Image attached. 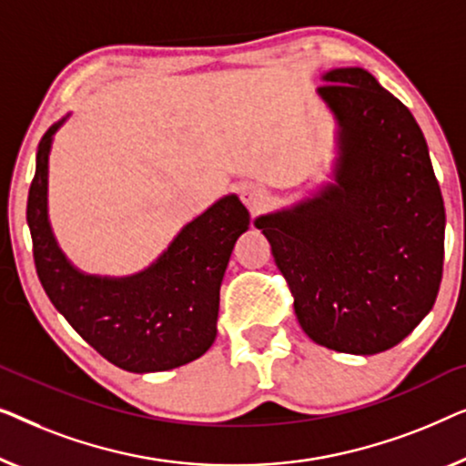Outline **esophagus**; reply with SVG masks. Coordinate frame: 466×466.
<instances>
[{
    "label": "esophagus",
    "instance_id": "1",
    "mask_svg": "<svg viewBox=\"0 0 466 466\" xmlns=\"http://www.w3.org/2000/svg\"><path fill=\"white\" fill-rule=\"evenodd\" d=\"M240 200L245 202L248 211L258 213L266 207L268 189L264 186H259V183H245V186L240 187Z\"/></svg>",
    "mask_w": 466,
    "mask_h": 466
}]
</instances>
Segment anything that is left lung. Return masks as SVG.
I'll return each mask as SVG.
<instances>
[{
    "label": "left lung",
    "instance_id": "1",
    "mask_svg": "<svg viewBox=\"0 0 466 466\" xmlns=\"http://www.w3.org/2000/svg\"><path fill=\"white\" fill-rule=\"evenodd\" d=\"M336 122L329 181L255 218L289 280L306 336L349 355L408 338L435 304L445 208L429 146L405 105L370 71L320 76Z\"/></svg>",
    "mask_w": 466,
    "mask_h": 466
}]
</instances>
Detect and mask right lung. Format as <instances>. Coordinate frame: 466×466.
<instances>
[{"mask_svg":"<svg viewBox=\"0 0 466 466\" xmlns=\"http://www.w3.org/2000/svg\"><path fill=\"white\" fill-rule=\"evenodd\" d=\"M67 114L37 146L27 224L46 296L93 349L120 370L167 371L205 355L218 338L219 289L248 211L236 194L215 200L152 264L127 277L88 274L58 247L48 215L52 141Z\"/></svg>","mask_w":466,"mask_h":466,"instance_id":"1","label":"right lung"}]
</instances>
